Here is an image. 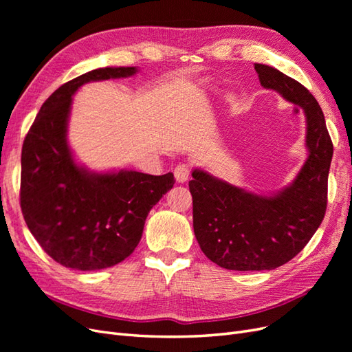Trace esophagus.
I'll use <instances>...</instances> for the list:
<instances>
[{"mask_svg": "<svg viewBox=\"0 0 352 352\" xmlns=\"http://www.w3.org/2000/svg\"><path fill=\"white\" fill-rule=\"evenodd\" d=\"M189 172L190 168L188 164H179L175 168V177L177 184H185L186 180L189 179Z\"/></svg>", "mask_w": 352, "mask_h": 352, "instance_id": "34e87169", "label": "esophagus"}]
</instances>
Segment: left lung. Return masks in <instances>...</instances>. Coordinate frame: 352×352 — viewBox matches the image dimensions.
<instances>
[{
    "label": "left lung",
    "instance_id": "8db88e82",
    "mask_svg": "<svg viewBox=\"0 0 352 352\" xmlns=\"http://www.w3.org/2000/svg\"><path fill=\"white\" fill-rule=\"evenodd\" d=\"M261 87L300 107L305 117L307 160L278 192L257 194L192 170L194 233L212 263L228 270H273L292 260L316 233L327 204L333 145L320 105L300 82L278 69L254 65Z\"/></svg>",
    "mask_w": 352,
    "mask_h": 352
}]
</instances>
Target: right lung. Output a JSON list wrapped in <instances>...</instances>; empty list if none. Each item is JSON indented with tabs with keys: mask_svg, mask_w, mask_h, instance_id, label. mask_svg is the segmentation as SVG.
Segmentation results:
<instances>
[{
	"mask_svg": "<svg viewBox=\"0 0 352 352\" xmlns=\"http://www.w3.org/2000/svg\"><path fill=\"white\" fill-rule=\"evenodd\" d=\"M136 67H102L78 76L42 104L22 148L20 206L32 235L52 260L74 270L122 263L140 243L148 212L173 188V173L95 172L67 141L73 95L85 83L131 78Z\"/></svg>",
	"mask_w": 352,
	"mask_h": 352,
	"instance_id": "add662e5",
	"label": "right lung"
}]
</instances>
